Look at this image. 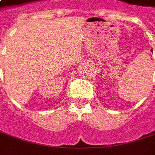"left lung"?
<instances>
[{
  "label": "left lung",
  "mask_w": 155,
  "mask_h": 155,
  "mask_svg": "<svg viewBox=\"0 0 155 155\" xmlns=\"http://www.w3.org/2000/svg\"><path fill=\"white\" fill-rule=\"evenodd\" d=\"M151 51H153V50H151Z\"/></svg>",
  "instance_id": "1"
}]
</instances>
